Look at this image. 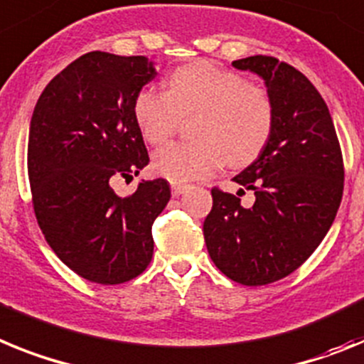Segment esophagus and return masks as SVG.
Listing matches in <instances>:
<instances>
[{
  "mask_svg": "<svg viewBox=\"0 0 364 364\" xmlns=\"http://www.w3.org/2000/svg\"><path fill=\"white\" fill-rule=\"evenodd\" d=\"M191 186L188 185H181V183H172V194L173 196H181L188 191Z\"/></svg>",
  "mask_w": 364,
  "mask_h": 364,
  "instance_id": "esophagus-1",
  "label": "esophagus"
}]
</instances>
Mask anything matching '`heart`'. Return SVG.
<instances>
[{
  "label": "heart",
  "mask_w": 364,
  "mask_h": 364,
  "mask_svg": "<svg viewBox=\"0 0 364 364\" xmlns=\"http://www.w3.org/2000/svg\"><path fill=\"white\" fill-rule=\"evenodd\" d=\"M191 121L192 143L168 144L156 151L151 168L172 183L208 178L229 163L245 166L260 157L274 129V104L265 87L249 84L230 69L198 60L173 69L166 91L144 86L134 100V117L144 141L166 143Z\"/></svg>",
  "instance_id": "1"
}]
</instances>
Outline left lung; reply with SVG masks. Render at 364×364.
<instances>
[{
	"label": "left lung",
	"instance_id": "left-lung-1",
	"mask_svg": "<svg viewBox=\"0 0 364 364\" xmlns=\"http://www.w3.org/2000/svg\"><path fill=\"white\" fill-rule=\"evenodd\" d=\"M232 65L265 80L274 129L260 157L235 178L255 192V205L241 207L242 188L235 196L214 186L203 236L225 277L265 286L299 269L330 230L343 200V151L326 102L302 73L262 55Z\"/></svg>",
	"mask_w": 364,
	"mask_h": 364
}]
</instances>
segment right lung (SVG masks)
Wrapping results in <instances>:
<instances>
[{
  "label": "right lung",
  "instance_id": "add662e5",
  "mask_svg": "<svg viewBox=\"0 0 364 364\" xmlns=\"http://www.w3.org/2000/svg\"><path fill=\"white\" fill-rule=\"evenodd\" d=\"M157 73L144 56L82 55L47 84L34 107L27 168L38 225L56 257L90 282H128L154 255L151 225L170 200L164 179L121 198L150 161L134 117Z\"/></svg>",
  "mask_w": 364,
  "mask_h": 364
}]
</instances>
